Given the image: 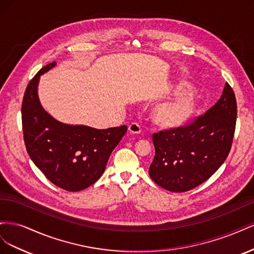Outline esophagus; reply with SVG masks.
I'll list each match as a JSON object with an SVG mask.
<instances>
[{"instance_id": "34e87169", "label": "esophagus", "mask_w": 254, "mask_h": 254, "mask_svg": "<svg viewBox=\"0 0 254 254\" xmlns=\"http://www.w3.org/2000/svg\"><path fill=\"white\" fill-rule=\"evenodd\" d=\"M128 131L130 133H133V134H139L142 131V128L139 124H137V123H131V124H130L128 127Z\"/></svg>"}]
</instances>
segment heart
Returning <instances> with one entry per match:
<instances>
[{
    "instance_id": "heart-1",
    "label": "heart",
    "mask_w": 254,
    "mask_h": 254,
    "mask_svg": "<svg viewBox=\"0 0 254 254\" xmlns=\"http://www.w3.org/2000/svg\"><path fill=\"white\" fill-rule=\"evenodd\" d=\"M177 91L178 96L157 105L151 111L150 119L159 128L171 130L184 127L197 113L198 104L193 94H190V84L181 82Z\"/></svg>"
}]
</instances>
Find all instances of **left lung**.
I'll return each instance as SVG.
<instances>
[{"mask_svg":"<svg viewBox=\"0 0 254 254\" xmlns=\"http://www.w3.org/2000/svg\"><path fill=\"white\" fill-rule=\"evenodd\" d=\"M237 106L227 82L218 102L178 129L152 134L156 155L149 176L158 186L182 193L206 181L225 162L233 142Z\"/></svg>","mask_w":254,"mask_h":254,"instance_id":"obj_1","label":"left lung"}]
</instances>
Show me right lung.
<instances>
[{"label": "right lung", "instance_id": "right-lung-1", "mask_svg": "<svg viewBox=\"0 0 254 254\" xmlns=\"http://www.w3.org/2000/svg\"><path fill=\"white\" fill-rule=\"evenodd\" d=\"M55 64L54 61L43 66L27 84L22 102L23 137L30 159L52 183L78 191L101 178L127 126L101 130L53 119L40 105L37 86L40 75Z\"/></svg>", "mask_w": 254, "mask_h": 254}]
</instances>
